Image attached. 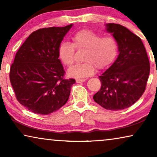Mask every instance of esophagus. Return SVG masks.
Returning <instances> with one entry per match:
<instances>
[{"label":"esophagus","instance_id":"34e87169","mask_svg":"<svg viewBox=\"0 0 157 157\" xmlns=\"http://www.w3.org/2000/svg\"><path fill=\"white\" fill-rule=\"evenodd\" d=\"M85 81H86V79H83V78H81V79H76V82L77 83H81L84 82Z\"/></svg>","mask_w":157,"mask_h":157}]
</instances>
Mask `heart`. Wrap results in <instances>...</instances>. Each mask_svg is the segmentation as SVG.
<instances>
[{
  "mask_svg": "<svg viewBox=\"0 0 157 157\" xmlns=\"http://www.w3.org/2000/svg\"><path fill=\"white\" fill-rule=\"evenodd\" d=\"M73 44L63 41L59 48V56L64 65L71 67L74 63L75 48L86 51L83 61L86 63L70 68L68 75L76 78L91 76L96 72V67L100 69L108 67L117 59L119 44L111 36H103L99 33L81 30L72 38Z\"/></svg>",
  "mask_w": 157,
  "mask_h": 157,
  "instance_id": "1",
  "label": "heart"
}]
</instances>
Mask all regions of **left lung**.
<instances>
[{
  "instance_id": "left-lung-1",
  "label": "left lung",
  "mask_w": 157,
  "mask_h": 157,
  "mask_svg": "<svg viewBox=\"0 0 157 157\" xmlns=\"http://www.w3.org/2000/svg\"><path fill=\"white\" fill-rule=\"evenodd\" d=\"M105 25L106 31L117 40L119 55L98 77L101 87L94 94V100L108 110H121L134 104L144 92L149 76V61L139 36L119 24Z\"/></svg>"
}]
</instances>
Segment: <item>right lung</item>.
I'll list each match as a JSON object with an SVG mask.
<instances>
[{
    "instance_id": "1",
    "label": "right lung",
    "mask_w": 157,
    "mask_h": 157,
    "mask_svg": "<svg viewBox=\"0 0 157 157\" xmlns=\"http://www.w3.org/2000/svg\"><path fill=\"white\" fill-rule=\"evenodd\" d=\"M73 24L34 31L17 52L10 81L21 104L32 112L48 115L67 102L74 79L63 78L59 48Z\"/></svg>"
}]
</instances>
